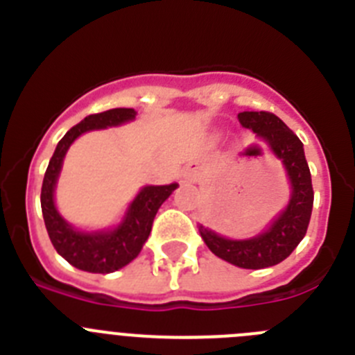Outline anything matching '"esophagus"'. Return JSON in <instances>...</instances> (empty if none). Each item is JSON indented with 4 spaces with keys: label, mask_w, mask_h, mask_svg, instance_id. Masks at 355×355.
<instances>
[{
    "label": "esophagus",
    "mask_w": 355,
    "mask_h": 355,
    "mask_svg": "<svg viewBox=\"0 0 355 355\" xmlns=\"http://www.w3.org/2000/svg\"><path fill=\"white\" fill-rule=\"evenodd\" d=\"M199 168H200L199 162H192V163H188L187 174H188V175H190V178H192V175H196V174H197V172H199Z\"/></svg>",
    "instance_id": "34e87169"
}]
</instances>
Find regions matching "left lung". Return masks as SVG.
<instances>
[{
  "instance_id": "1",
  "label": "left lung",
  "mask_w": 355,
  "mask_h": 355,
  "mask_svg": "<svg viewBox=\"0 0 355 355\" xmlns=\"http://www.w3.org/2000/svg\"><path fill=\"white\" fill-rule=\"evenodd\" d=\"M238 121L252 130L283 162L291 184L290 202L265 233L247 240H229L199 225V233L215 256L240 268H266L286 259L306 236L313 211L311 172L307 167L299 137L270 112H241Z\"/></svg>"
}]
</instances>
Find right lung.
<instances>
[{
  "instance_id": "1",
  "label": "right lung",
  "mask_w": 355,
  "mask_h": 355,
  "mask_svg": "<svg viewBox=\"0 0 355 355\" xmlns=\"http://www.w3.org/2000/svg\"><path fill=\"white\" fill-rule=\"evenodd\" d=\"M135 115L137 112L133 108H114L85 117L80 124L72 126L64 135V139L58 142L49 159L48 171L44 174L40 206H42L44 224L48 229L49 240L56 252L80 270L92 272V274H110L133 261L149 238L153 220L159 206L178 188V183L144 187L130 205L121 224L106 231L87 233V231L74 229L62 218L56 209L55 187L60 175L65 153L71 144L87 131L119 126V124L133 121Z\"/></svg>"
}]
</instances>
